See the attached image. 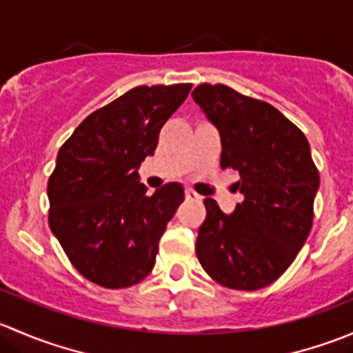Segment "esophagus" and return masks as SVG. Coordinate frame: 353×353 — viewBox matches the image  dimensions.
Wrapping results in <instances>:
<instances>
[{"label": "esophagus", "instance_id": "1", "mask_svg": "<svg viewBox=\"0 0 353 353\" xmlns=\"http://www.w3.org/2000/svg\"><path fill=\"white\" fill-rule=\"evenodd\" d=\"M184 196H186V199H190V201H199V194L193 190L184 191Z\"/></svg>", "mask_w": 353, "mask_h": 353}]
</instances>
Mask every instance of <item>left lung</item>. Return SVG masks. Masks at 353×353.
I'll return each instance as SVG.
<instances>
[{
	"label": "left lung",
	"mask_w": 353,
	"mask_h": 353,
	"mask_svg": "<svg viewBox=\"0 0 353 353\" xmlns=\"http://www.w3.org/2000/svg\"><path fill=\"white\" fill-rule=\"evenodd\" d=\"M194 102L219 128L220 167L239 172L232 215L206 198L196 256L220 285L258 290L285 273L307 239L319 172L307 138L279 109L223 83H201Z\"/></svg>",
	"instance_id": "left-lung-1"
}]
</instances>
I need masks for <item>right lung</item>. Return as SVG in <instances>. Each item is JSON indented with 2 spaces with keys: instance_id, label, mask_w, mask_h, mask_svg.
Wrapping results in <instances>:
<instances>
[{
  "instance_id": "obj_1",
  "label": "right lung",
  "mask_w": 353,
  "mask_h": 353,
  "mask_svg": "<svg viewBox=\"0 0 353 353\" xmlns=\"http://www.w3.org/2000/svg\"><path fill=\"white\" fill-rule=\"evenodd\" d=\"M191 83L140 85L85 117L58 152L48 183L49 227L77 272L104 288L140 283L159 241L184 201L181 184L154 194L138 167Z\"/></svg>"
}]
</instances>
